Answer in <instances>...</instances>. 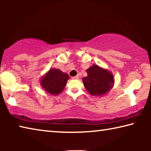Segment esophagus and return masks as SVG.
Listing matches in <instances>:
<instances>
[{"instance_id":"34e87169","label":"esophagus","mask_w":151,"mask_h":151,"mask_svg":"<svg viewBox=\"0 0 151 151\" xmlns=\"http://www.w3.org/2000/svg\"><path fill=\"white\" fill-rule=\"evenodd\" d=\"M78 78H79L78 75H77V76H73V77H72V78H73V79H78Z\"/></svg>"}]
</instances>
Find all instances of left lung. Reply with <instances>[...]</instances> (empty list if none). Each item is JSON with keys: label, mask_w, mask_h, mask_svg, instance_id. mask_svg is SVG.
<instances>
[{"label": "left lung", "mask_w": 151, "mask_h": 151, "mask_svg": "<svg viewBox=\"0 0 151 151\" xmlns=\"http://www.w3.org/2000/svg\"><path fill=\"white\" fill-rule=\"evenodd\" d=\"M86 73L87 76L83 78V82L91 95L101 97L113 87L114 76L109 70L93 65L86 70Z\"/></svg>", "instance_id": "obj_1"}]
</instances>
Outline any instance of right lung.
I'll return each instance as SVG.
<instances>
[{
    "label": "right lung",
    "mask_w": 151,
    "mask_h": 151,
    "mask_svg": "<svg viewBox=\"0 0 151 151\" xmlns=\"http://www.w3.org/2000/svg\"><path fill=\"white\" fill-rule=\"evenodd\" d=\"M69 78L67 73H63L59 69L50 68L40 78V83L46 92L51 95L57 96L62 93Z\"/></svg>",
    "instance_id": "1"
}]
</instances>
